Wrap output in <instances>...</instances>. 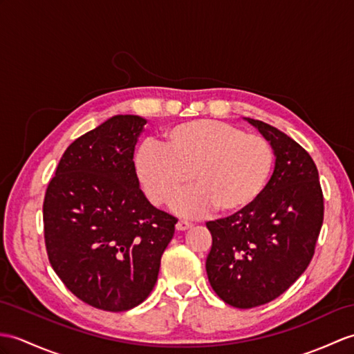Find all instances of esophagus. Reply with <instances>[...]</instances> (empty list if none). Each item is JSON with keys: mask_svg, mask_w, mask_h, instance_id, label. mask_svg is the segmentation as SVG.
<instances>
[{"mask_svg": "<svg viewBox=\"0 0 354 354\" xmlns=\"http://www.w3.org/2000/svg\"><path fill=\"white\" fill-rule=\"evenodd\" d=\"M192 226H193V223H192V221H188V220H179L176 223L178 231H187V229H190Z\"/></svg>", "mask_w": 354, "mask_h": 354, "instance_id": "34e87169", "label": "esophagus"}]
</instances>
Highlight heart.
I'll list each match as a JSON object with an SVG mask.
<instances>
[{
    "label": "heart",
    "instance_id": "b5f03b06",
    "mask_svg": "<svg viewBox=\"0 0 354 354\" xmlns=\"http://www.w3.org/2000/svg\"><path fill=\"white\" fill-rule=\"evenodd\" d=\"M137 176L155 205L174 203L183 216L240 211L257 199L273 167V149L259 134L231 123L192 120L167 129L161 146L145 143L134 157Z\"/></svg>",
    "mask_w": 354,
    "mask_h": 354
}]
</instances>
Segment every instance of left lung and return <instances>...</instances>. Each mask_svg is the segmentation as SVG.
Wrapping results in <instances>:
<instances>
[{"label": "left lung", "mask_w": 354, "mask_h": 354, "mask_svg": "<svg viewBox=\"0 0 354 354\" xmlns=\"http://www.w3.org/2000/svg\"><path fill=\"white\" fill-rule=\"evenodd\" d=\"M244 119L273 147L274 170L249 207L207 223L212 235L207 274L221 300L249 309L277 299L308 268L324 201L310 155L277 128Z\"/></svg>", "instance_id": "8db88e82"}]
</instances>
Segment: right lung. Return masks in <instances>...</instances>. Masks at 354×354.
I'll return each mask as SVG.
<instances>
[{
	"mask_svg": "<svg viewBox=\"0 0 354 354\" xmlns=\"http://www.w3.org/2000/svg\"><path fill=\"white\" fill-rule=\"evenodd\" d=\"M146 119L119 114L64 151L44 201L48 259L87 305L129 310L147 299L178 218L140 190L134 149Z\"/></svg>",
	"mask_w": 354,
	"mask_h": 354,
	"instance_id": "obj_1",
	"label": "right lung"
}]
</instances>
